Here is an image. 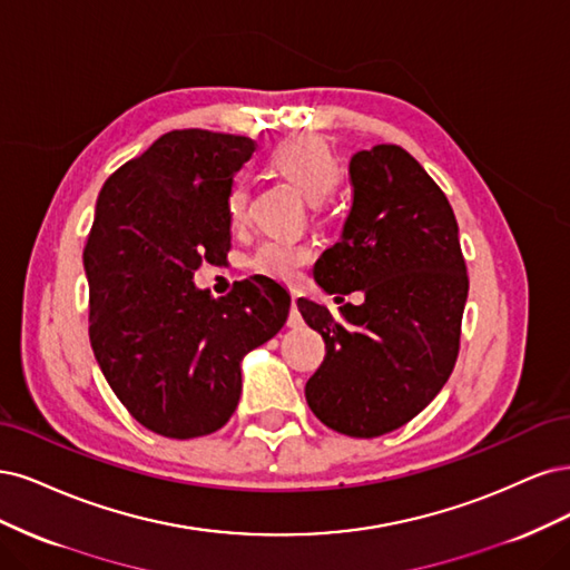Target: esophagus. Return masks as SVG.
I'll use <instances>...</instances> for the list:
<instances>
[{
    "label": "esophagus",
    "mask_w": 570,
    "mask_h": 570,
    "mask_svg": "<svg viewBox=\"0 0 570 570\" xmlns=\"http://www.w3.org/2000/svg\"><path fill=\"white\" fill-rule=\"evenodd\" d=\"M286 326H291V328H298V326H303V317H301V312H298V296H293V298H291V312H288Z\"/></svg>",
    "instance_id": "esophagus-1"
}]
</instances>
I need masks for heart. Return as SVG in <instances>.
I'll list each match as a JSON object with an SVG mask.
<instances>
[{
  "instance_id": "b5f03b06",
  "label": "heart",
  "mask_w": 570,
  "mask_h": 570,
  "mask_svg": "<svg viewBox=\"0 0 570 570\" xmlns=\"http://www.w3.org/2000/svg\"><path fill=\"white\" fill-rule=\"evenodd\" d=\"M269 165L284 177H288L307 198L309 206L320 217L334 215L332 191L338 185L341 168L336 154L322 137L301 135L274 146ZM250 189L244 177H234L227 189L225 208L232 225H244L248 217ZM312 258V250L298 242H284V238H267L248 258V267L272 279L291 282Z\"/></svg>"
}]
</instances>
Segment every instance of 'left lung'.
<instances>
[{
  "label": "left lung",
  "instance_id": "obj_1",
  "mask_svg": "<svg viewBox=\"0 0 570 570\" xmlns=\"http://www.w3.org/2000/svg\"><path fill=\"white\" fill-rule=\"evenodd\" d=\"M353 208L336 246L315 265L326 293L362 291L341 307L301 298L326 357L305 385L324 426L376 438L407 424L440 393L459 355L469 293L448 196L395 144L351 158Z\"/></svg>",
  "mask_w": 570,
  "mask_h": 570
}]
</instances>
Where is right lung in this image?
I'll use <instances>...</instances> for the list:
<instances>
[{
    "label": "right lung",
    "mask_w": 570,
    "mask_h": 570,
    "mask_svg": "<svg viewBox=\"0 0 570 570\" xmlns=\"http://www.w3.org/2000/svg\"><path fill=\"white\" fill-rule=\"evenodd\" d=\"M248 137L173 130L106 179L85 246L89 343L144 429L189 440L223 429L242 397V357L279 334L291 296L267 277L227 296L194 286L232 246L225 208Z\"/></svg>",
    "instance_id": "add662e5"
}]
</instances>
